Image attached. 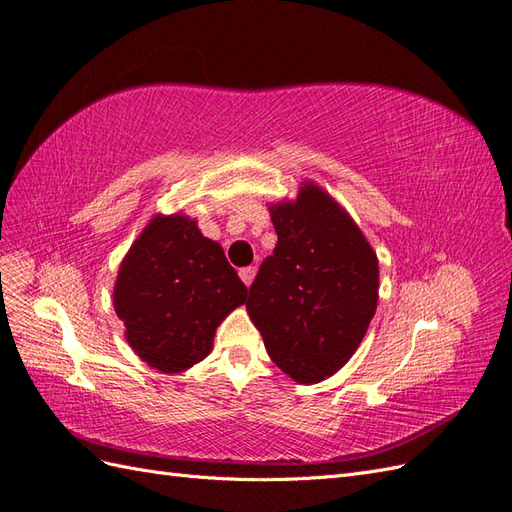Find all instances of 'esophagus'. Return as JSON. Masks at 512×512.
<instances>
[{"label":"esophagus","instance_id":"1","mask_svg":"<svg viewBox=\"0 0 512 512\" xmlns=\"http://www.w3.org/2000/svg\"><path fill=\"white\" fill-rule=\"evenodd\" d=\"M255 274H257L255 266H246V268L240 270V279L244 281V285H251L253 279H255Z\"/></svg>","mask_w":512,"mask_h":512}]
</instances>
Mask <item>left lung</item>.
<instances>
[{
  "mask_svg": "<svg viewBox=\"0 0 512 512\" xmlns=\"http://www.w3.org/2000/svg\"><path fill=\"white\" fill-rule=\"evenodd\" d=\"M279 242L251 285L246 311L270 359L296 383L342 370L376 313L378 257L346 209L318 183L272 203Z\"/></svg>",
  "mask_w": 512,
  "mask_h": 512,
  "instance_id": "8db88e82",
  "label": "left lung"
}]
</instances>
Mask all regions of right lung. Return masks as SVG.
Masks as SVG:
<instances>
[{
  "label": "right lung",
  "mask_w": 512,
  "mask_h": 512,
  "mask_svg": "<svg viewBox=\"0 0 512 512\" xmlns=\"http://www.w3.org/2000/svg\"><path fill=\"white\" fill-rule=\"evenodd\" d=\"M248 287L222 246L205 238L186 214H155L121 261L114 311L136 355L164 374L203 361L229 313L246 303Z\"/></svg>",
  "instance_id": "obj_1"
}]
</instances>
